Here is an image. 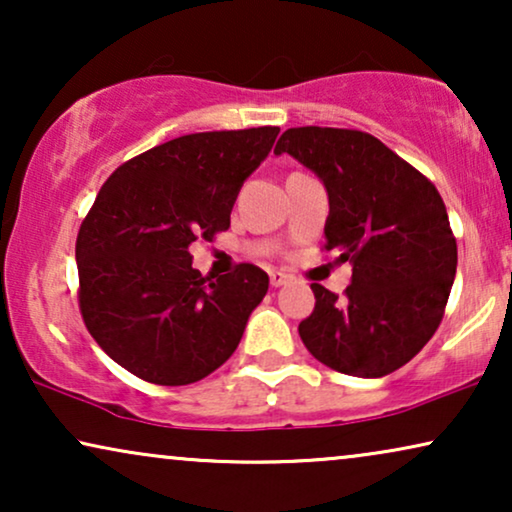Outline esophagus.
I'll return each instance as SVG.
<instances>
[{
    "label": "esophagus",
    "mask_w": 512,
    "mask_h": 512,
    "mask_svg": "<svg viewBox=\"0 0 512 512\" xmlns=\"http://www.w3.org/2000/svg\"><path fill=\"white\" fill-rule=\"evenodd\" d=\"M289 282H291L289 272H282V270H272L270 272V284L275 286V289H277V286H284V284H289Z\"/></svg>",
    "instance_id": "1"
}]
</instances>
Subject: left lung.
I'll return each mask as SVG.
<instances>
[{"label": "left lung", "mask_w": 512, "mask_h": 512, "mask_svg": "<svg viewBox=\"0 0 512 512\" xmlns=\"http://www.w3.org/2000/svg\"><path fill=\"white\" fill-rule=\"evenodd\" d=\"M275 153L317 174L328 193L326 249L352 263L345 298L312 284L317 303L300 321V338L338 373H394L436 333L457 275L443 198L368 132L291 128Z\"/></svg>", "instance_id": "1"}]
</instances>
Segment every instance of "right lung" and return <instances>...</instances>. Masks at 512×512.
<instances>
[{
    "label": "right lung",
    "mask_w": 512,
    "mask_h": 512,
    "mask_svg": "<svg viewBox=\"0 0 512 512\" xmlns=\"http://www.w3.org/2000/svg\"><path fill=\"white\" fill-rule=\"evenodd\" d=\"M279 128L195 132L118 167L76 237L79 305L97 345L163 387L198 382L240 345L270 279L242 263L202 277L188 247L230 226L237 193Z\"/></svg>",
    "instance_id": "right-lung-1"
}]
</instances>
